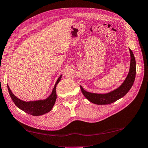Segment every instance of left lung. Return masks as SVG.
Returning <instances> with one entry per match:
<instances>
[{
    "instance_id": "8db88e82",
    "label": "left lung",
    "mask_w": 148,
    "mask_h": 148,
    "mask_svg": "<svg viewBox=\"0 0 148 148\" xmlns=\"http://www.w3.org/2000/svg\"><path fill=\"white\" fill-rule=\"evenodd\" d=\"M130 49V48H129ZM131 55L130 71L125 79L119 88L106 94H96L85 90L80 85L81 90L85 97L93 103L97 105H107L113 103L124 96L133 85L136 75V61L132 50L130 49Z\"/></svg>"
}]
</instances>
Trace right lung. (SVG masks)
I'll return each mask as SVG.
<instances>
[{
  "instance_id": "right-lung-1",
  "label": "right lung",
  "mask_w": 148,
  "mask_h": 148,
  "mask_svg": "<svg viewBox=\"0 0 148 148\" xmlns=\"http://www.w3.org/2000/svg\"><path fill=\"white\" fill-rule=\"evenodd\" d=\"M61 78V75L59 77L56 82L51 95L49 96V97H48L45 100L32 101H23L13 95L8 85V89L10 97L16 105V106L29 114L33 115V116H40V115H42L50 112L54 106L56 98H57L56 91V85L60 82Z\"/></svg>"
}]
</instances>
